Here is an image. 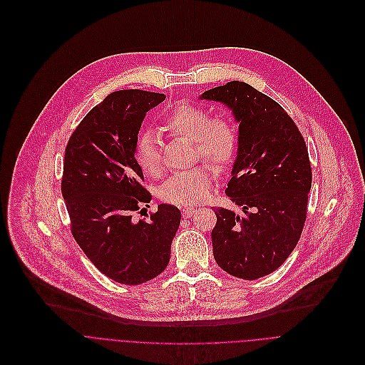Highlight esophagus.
I'll list each match as a JSON object with an SVG mask.
<instances>
[{"label": "esophagus", "mask_w": 365, "mask_h": 365, "mask_svg": "<svg viewBox=\"0 0 365 365\" xmlns=\"http://www.w3.org/2000/svg\"><path fill=\"white\" fill-rule=\"evenodd\" d=\"M197 210L194 207H184L182 208V217H191Z\"/></svg>", "instance_id": "34e87169"}]
</instances>
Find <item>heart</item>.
Segmentation results:
<instances>
[{
  "label": "heart",
  "instance_id": "heart-1",
  "mask_svg": "<svg viewBox=\"0 0 365 365\" xmlns=\"http://www.w3.org/2000/svg\"><path fill=\"white\" fill-rule=\"evenodd\" d=\"M165 126L177 136L194 140L197 155L223 171L232 165L237 153V129L225 118H214L207 109L194 103L177 105L165 118ZM135 158L145 174L158 177L163 173V158L158 136L147 130L139 135ZM212 188V173L208 167H197L170 177L160 190L167 202L195 205L204 201Z\"/></svg>",
  "mask_w": 365,
  "mask_h": 365
}]
</instances>
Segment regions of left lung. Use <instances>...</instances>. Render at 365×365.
<instances>
[{
    "instance_id": "left-lung-1",
    "label": "left lung",
    "mask_w": 365,
    "mask_h": 365,
    "mask_svg": "<svg viewBox=\"0 0 365 365\" xmlns=\"http://www.w3.org/2000/svg\"><path fill=\"white\" fill-rule=\"evenodd\" d=\"M201 101L227 106L239 123L237 155L226 194L242 208H215L217 264L255 280L274 272L301 237L312 185L305 140L284 109L253 86L233 81Z\"/></svg>"
}]
</instances>
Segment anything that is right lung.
<instances>
[{
  "label": "right lung",
  "instance_id": "right-lung-1",
  "mask_svg": "<svg viewBox=\"0 0 365 365\" xmlns=\"http://www.w3.org/2000/svg\"><path fill=\"white\" fill-rule=\"evenodd\" d=\"M165 95L118 91L96 105L71 133L64 154L61 194L71 233L88 259L109 279L139 284L165 270L181 212L160 204L150 220L133 222L151 194L135 160L138 133L148 110Z\"/></svg>",
  "mask_w": 365,
  "mask_h": 365
}]
</instances>
